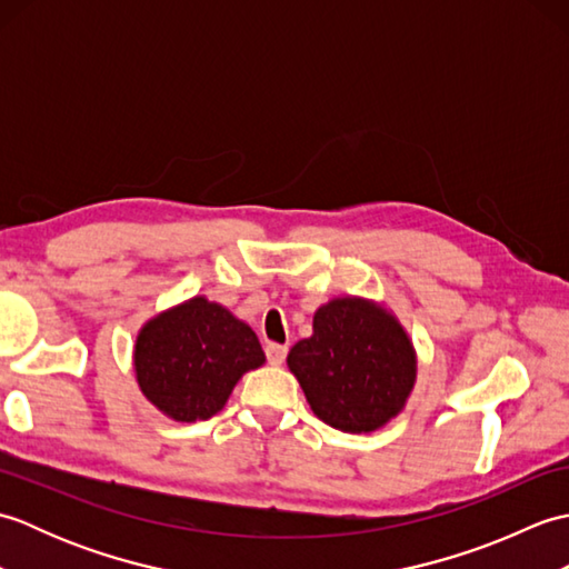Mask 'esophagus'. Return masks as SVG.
<instances>
[{"label":"esophagus","mask_w":569,"mask_h":569,"mask_svg":"<svg viewBox=\"0 0 569 569\" xmlns=\"http://www.w3.org/2000/svg\"><path fill=\"white\" fill-rule=\"evenodd\" d=\"M286 355H288V347H286V345H276V342H269V345H266V357H269V361H271L273 367L283 365Z\"/></svg>","instance_id":"34e87169"}]
</instances>
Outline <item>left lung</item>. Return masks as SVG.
Segmentation results:
<instances>
[{
    "mask_svg": "<svg viewBox=\"0 0 569 569\" xmlns=\"http://www.w3.org/2000/svg\"><path fill=\"white\" fill-rule=\"evenodd\" d=\"M312 413L342 432H373L403 413L418 379L408 330L386 303L337 296L286 359Z\"/></svg>",
    "mask_w": 569,
    "mask_h": 569,
    "instance_id": "8db88e82",
    "label": "left lung"
}]
</instances>
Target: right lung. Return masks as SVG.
I'll return each mask as SVG.
<instances>
[{"label":"right lung","instance_id":"add662e5","mask_svg":"<svg viewBox=\"0 0 569 569\" xmlns=\"http://www.w3.org/2000/svg\"><path fill=\"white\" fill-rule=\"evenodd\" d=\"M131 361L139 391L153 408L196 422L220 413L239 379L263 367L266 355L244 320L192 296L141 325Z\"/></svg>","mask_w":569,"mask_h":569}]
</instances>
